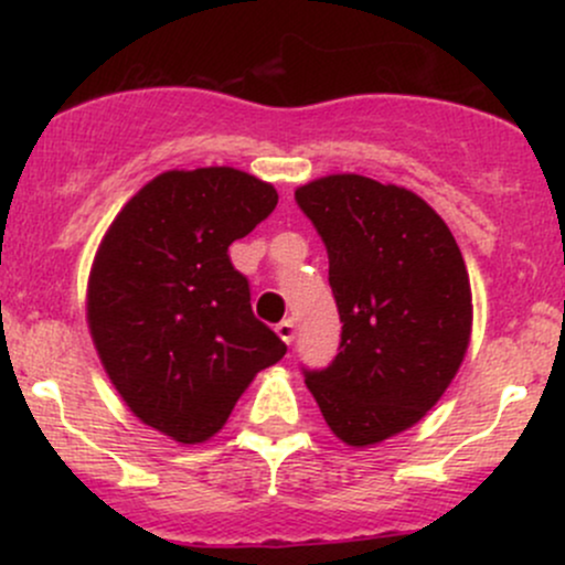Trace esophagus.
Returning <instances> with one entry per match:
<instances>
[{
    "instance_id": "esophagus-1",
    "label": "esophagus",
    "mask_w": 565,
    "mask_h": 565,
    "mask_svg": "<svg viewBox=\"0 0 565 565\" xmlns=\"http://www.w3.org/2000/svg\"><path fill=\"white\" fill-rule=\"evenodd\" d=\"M276 334L281 337V340L287 342V345H291V342H295V321L284 319L281 323H276Z\"/></svg>"
}]
</instances>
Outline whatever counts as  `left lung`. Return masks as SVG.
Returning a JSON list of instances; mask_svg holds the SVG:
<instances>
[{"mask_svg": "<svg viewBox=\"0 0 565 565\" xmlns=\"http://www.w3.org/2000/svg\"><path fill=\"white\" fill-rule=\"evenodd\" d=\"M329 255L340 353L305 372L329 430L353 449L417 425L457 377L472 291L449 225L408 188L327 174L295 191Z\"/></svg>", "mask_w": 565, "mask_h": 565, "instance_id": "left-lung-1", "label": "left lung"}]
</instances>
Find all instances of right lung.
I'll return each instance as SVG.
<instances>
[{"label":"right lung","mask_w":565,"mask_h":565,"mask_svg":"<svg viewBox=\"0 0 565 565\" xmlns=\"http://www.w3.org/2000/svg\"><path fill=\"white\" fill-rule=\"evenodd\" d=\"M276 188L233 167L161 172L121 206L95 252L87 327L142 425L204 444L287 345L255 319L228 246L276 210Z\"/></svg>","instance_id":"obj_1"}]
</instances>
